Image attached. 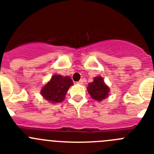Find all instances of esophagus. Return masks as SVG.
<instances>
[{
    "mask_svg": "<svg viewBox=\"0 0 154 154\" xmlns=\"http://www.w3.org/2000/svg\"><path fill=\"white\" fill-rule=\"evenodd\" d=\"M83 82H84L83 81V80H79L78 82H77V83L78 84H83Z\"/></svg>",
    "mask_w": 154,
    "mask_h": 154,
    "instance_id": "esophagus-1",
    "label": "esophagus"
}]
</instances>
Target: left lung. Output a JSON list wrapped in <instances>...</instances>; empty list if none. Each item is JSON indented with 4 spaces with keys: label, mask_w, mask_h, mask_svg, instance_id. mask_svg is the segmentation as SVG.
I'll return each mask as SVG.
<instances>
[{
    "label": "left lung",
    "mask_w": 154,
    "mask_h": 154,
    "mask_svg": "<svg viewBox=\"0 0 154 154\" xmlns=\"http://www.w3.org/2000/svg\"><path fill=\"white\" fill-rule=\"evenodd\" d=\"M87 90L92 98L97 101H102L108 97L109 88L104 84L101 77H97L94 78L93 82L89 84Z\"/></svg>",
    "instance_id": "left-lung-1"
}]
</instances>
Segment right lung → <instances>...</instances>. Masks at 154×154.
I'll list each match as a JSON object with an SVG mask.
<instances>
[{
    "instance_id": "1",
    "label": "right lung",
    "mask_w": 154,
    "mask_h": 154,
    "mask_svg": "<svg viewBox=\"0 0 154 154\" xmlns=\"http://www.w3.org/2000/svg\"><path fill=\"white\" fill-rule=\"evenodd\" d=\"M73 85L70 77L54 75L51 80L41 90L42 97L53 103H61L64 100L69 87Z\"/></svg>"
}]
</instances>
